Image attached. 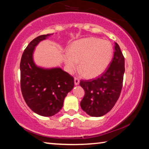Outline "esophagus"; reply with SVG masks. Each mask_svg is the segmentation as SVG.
<instances>
[{"instance_id":"1","label":"esophagus","mask_w":149,"mask_h":149,"mask_svg":"<svg viewBox=\"0 0 149 149\" xmlns=\"http://www.w3.org/2000/svg\"><path fill=\"white\" fill-rule=\"evenodd\" d=\"M74 84L75 85H77L79 84V80L77 77H74Z\"/></svg>"}]
</instances>
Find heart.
<instances>
[{
	"label": "heart",
	"instance_id": "1",
	"mask_svg": "<svg viewBox=\"0 0 149 149\" xmlns=\"http://www.w3.org/2000/svg\"><path fill=\"white\" fill-rule=\"evenodd\" d=\"M113 47L109 41L87 37L75 41L64 55L65 68L72 73L77 67L85 77L93 78L104 72L113 57Z\"/></svg>",
	"mask_w": 149,
	"mask_h": 149
}]
</instances>
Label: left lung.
<instances>
[{
    "mask_svg": "<svg viewBox=\"0 0 149 149\" xmlns=\"http://www.w3.org/2000/svg\"><path fill=\"white\" fill-rule=\"evenodd\" d=\"M124 72V57L116 42L114 57L107 71L95 79L80 81L85 91L80 102L82 110L92 117L102 116L110 111L120 95Z\"/></svg>",
    "mask_w": 149,
    "mask_h": 149,
    "instance_id": "8db88e82",
    "label": "left lung"
}]
</instances>
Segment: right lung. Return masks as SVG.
<instances>
[{
	"label": "right lung",
	"mask_w": 149,
	"mask_h": 149,
	"mask_svg": "<svg viewBox=\"0 0 149 149\" xmlns=\"http://www.w3.org/2000/svg\"><path fill=\"white\" fill-rule=\"evenodd\" d=\"M52 35H40L30 42L20 62V84L25 101L35 113L45 117L62 109L65 97L74 87V77L60 67L45 68L34 62L35 47Z\"/></svg>",
	"instance_id": "1"
}]
</instances>
